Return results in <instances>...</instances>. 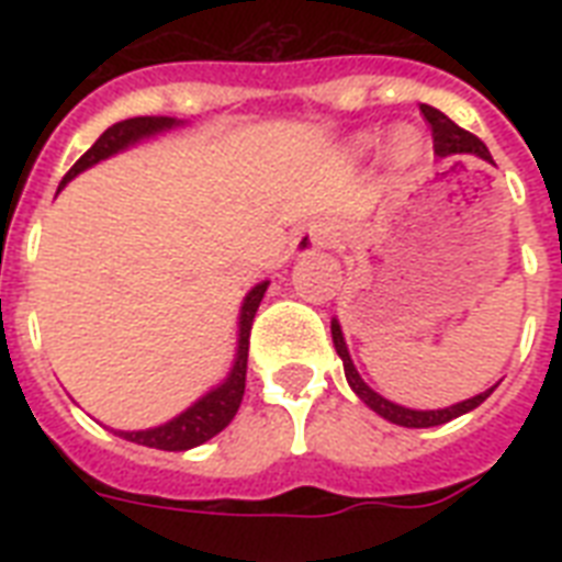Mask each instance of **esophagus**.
I'll list each match as a JSON object with an SVG mask.
<instances>
[{
	"label": "esophagus",
	"instance_id": "34e87169",
	"mask_svg": "<svg viewBox=\"0 0 562 562\" xmlns=\"http://www.w3.org/2000/svg\"><path fill=\"white\" fill-rule=\"evenodd\" d=\"M326 238H329V227H326L324 221H308V224H303V227L294 233V238H291V254H315V250H321V247L326 245Z\"/></svg>",
	"mask_w": 562,
	"mask_h": 562
}]
</instances>
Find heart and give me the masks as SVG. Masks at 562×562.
<instances>
[{
  "mask_svg": "<svg viewBox=\"0 0 562 562\" xmlns=\"http://www.w3.org/2000/svg\"><path fill=\"white\" fill-rule=\"evenodd\" d=\"M375 145L373 134H361L352 139V154H364L370 151ZM384 151H387V160L396 166V169H405L411 162L419 160V154H423V143H419V136L414 127H393L391 136H387V145H384Z\"/></svg>",
  "mask_w": 562,
  "mask_h": 562,
  "instance_id": "heart-1",
  "label": "heart"
}]
</instances>
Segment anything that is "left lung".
Instances as JSON below:
<instances>
[{"mask_svg": "<svg viewBox=\"0 0 562 562\" xmlns=\"http://www.w3.org/2000/svg\"><path fill=\"white\" fill-rule=\"evenodd\" d=\"M423 110V116H426L428 127H431V139H435V154L437 157H479L484 162H493L490 157L487 145L481 143L479 136H472L470 131H463L452 122V119L440 113L437 108H428V104H419ZM333 344H335V352L341 356L344 361V375H347V382H350L352 393L359 396L370 411H375L379 417H384L387 423L393 426H405V428H431V426H443L449 419L461 417L467 411L479 408L481 402L487 400L490 393L496 391L498 384L487 387L484 393L479 396H472V400H463V402H454L449 408H437V411H417V408H405V405H396V402L384 400L382 393H375L364 379L359 375L356 364L350 359V350H347V341H344V333H341V324H338V317H333Z\"/></svg>", "mask_w": 562, "mask_h": 562, "instance_id": "obj_1", "label": "left lung"}]
</instances>
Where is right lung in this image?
<instances>
[{
  "label": "right lung",
  "instance_id": "obj_1",
  "mask_svg": "<svg viewBox=\"0 0 562 562\" xmlns=\"http://www.w3.org/2000/svg\"><path fill=\"white\" fill-rule=\"evenodd\" d=\"M183 122L171 116H136L116 122L108 127L104 134L92 143V148L83 154L81 160L75 162L72 169L66 171V178L60 180V189L75 180L81 171L99 166L101 160H110L116 154L134 148V145L154 139V136L175 131ZM57 189V192H60ZM271 280L256 282L254 289L247 291L238 308V335H236V359L229 364V373L224 375V382L203 393L201 400H194L187 411H180L178 417H171L169 423L154 428H139V431H116L119 437H125L131 443L151 446V449H162V452H187L194 446L206 443L210 437H215L221 428L229 426V419L236 417L241 396H245V375H247V344H250V326H254L256 308L262 303L265 291H268Z\"/></svg>",
  "mask_w": 562,
  "mask_h": 562
}]
</instances>
